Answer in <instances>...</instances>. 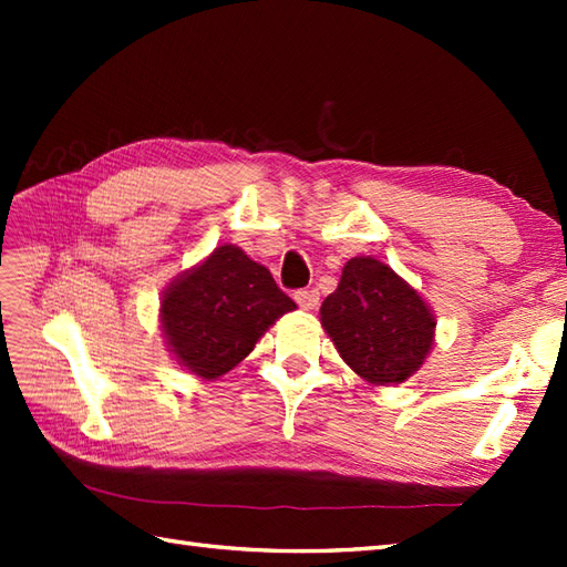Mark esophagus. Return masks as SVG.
Wrapping results in <instances>:
<instances>
[{"label":"esophagus","instance_id":"obj_1","mask_svg":"<svg viewBox=\"0 0 567 567\" xmlns=\"http://www.w3.org/2000/svg\"><path fill=\"white\" fill-rule=\"evenodd\" d=\"M295 299L302 309H317L319 307V292L317 290H299V292H295Z\"/></svg>","mask_w":567,"mask_h":567}]
</instances>
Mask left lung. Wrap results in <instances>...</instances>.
<instances>
[{"label":"left lung","instance_id":"obj_1","mask_svg":"<svg viewBox=\"0 0 567 567\" xmlns=\"http://www.w3.org/2000/svg\"><path fill=\"white\" fill-rule=\"evenodd\" d=\"M321 327L360 378L396 384L424 365L436 317L390 265L358 256L346 262L336 292L323 299Z\"/></svg>","mask_w":567,"mask_h":567}]
</instances>
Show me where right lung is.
Here are the masks:
<instances>
[{
  "mask_svg": "<svg viewBox=\"0 0 567 567\" xmlns=\"http://www.w3.org/2000/svg\"><path fill=\"white\" fill-rule=\"evenodd\" d=\"M292 309L297 305L268 268L226 244L171 282L161 299V327L179 365L202 380H216Z\"/></svg>",
  "mask_w": 567,
  "mask_h": 567,
  "instance_id": "obj_1",
  "label": "right lung"
}]
</instances>
